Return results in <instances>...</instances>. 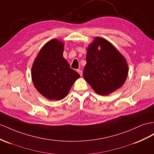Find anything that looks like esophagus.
I'll use <instances>...</instances> for the list:
<instances>
[{"instance_id": "34e87169", "label": "esophagus", "mask_w": 154, "mask_h": 154, "mask_svg": "<svg viewBox=\"0 0 154 154\" xmlns=\"http://www.w3.org/2000/svg\"><path fill=\"white\" fill-rule=\"evenodd\" d=\"M77 72L80 74V75L82 76V71L81 69H77Z\"/></svg>"}]
</instances>
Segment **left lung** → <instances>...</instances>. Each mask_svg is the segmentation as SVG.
Here are the masks:
<instances>
[{
  "label": "left lung",
  "mask_w": 154,
  "mask_h": 154,
  "mask_svg": "<svg viewBox=\"0 0 154 154\" xmlns=\"http://www.w3.org/2000/svg\"><path fill=\"white\" fill-rule=\"evenodd\" d=\"M83 77L101 96H107L123 86L128 75L125 57L111 42L96 37L90 43L86 53Z\"/></svg>",
  "instance_id": "8db88e82"
}]
</instances>
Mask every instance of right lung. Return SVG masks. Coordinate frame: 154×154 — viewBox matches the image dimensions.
Instances as JSON below:
<instances>
[{"mask_svg":"<svg viewBox=\"0 0 154 154\" xmlns=\"http://www.w3.org/2000/svg\"><path fill=\"white\" fill-rule=\"evenodd\" d=\"M64 43L53 39L43 45L35 58L31 70L34 87L49 100H61L80 75L70 68L63 57Z\"/></svg>","mask_w":154,"mask_h":154,"instance_id":"right-lung-1","label":"right lung"}]
</instances>
